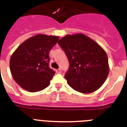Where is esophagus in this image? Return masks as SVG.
<instances>
[{"instance_id": "obj_1", "label": "esophagus", "mask_w": 127, "mask_h": 127, "mask_svg": "<svg viewBox=\"0 0 127 127\" xmlns=\"http://www.w3.org/2000/svg\"><path fill=\"white\" fill-rule=\"evenodd\" d=\"M61 72H62V70L61 68H59V69H57V70H56V72H57V73H61Z\"/></svg>"}]
</instances>
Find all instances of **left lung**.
<instances>
[{
    "label": "left lung",
    "instance_id": "obj_1",
    "mask_svg": "<svg viewBox=\"0 0 127 127\" xmlns=\"http://www.w3.org/2000/svg\"><path fill=\"white\" fill-rule=\"evenodd\" d=\"M68 59L64 77L73 90L92 93L101 87L109 72L108 57L94 40L84 34L67 35L58 41Z\"/></svg>",
    "mask_w": 127,
    "mask_h": 127
}]
</instances>
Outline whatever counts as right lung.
<instances>
[{
  "mask_svg": "<svg viewBox=\"0 0 127 127\" xmlns=\"http://www.w3.org/2000/svg\"><path fill=\"white\" fill-rule=\"evenodd\" d=\"M58 40L57 36L39 34L25 40L13 52L10 71L23 89L35 92L50 85L55 72L49 67V53Z\"/></svg>",
  "mask_w": 127,
  "mask_h": 127,
  "instance_id": "obj_1",
  "label": "right lung"
}]
</instances>
